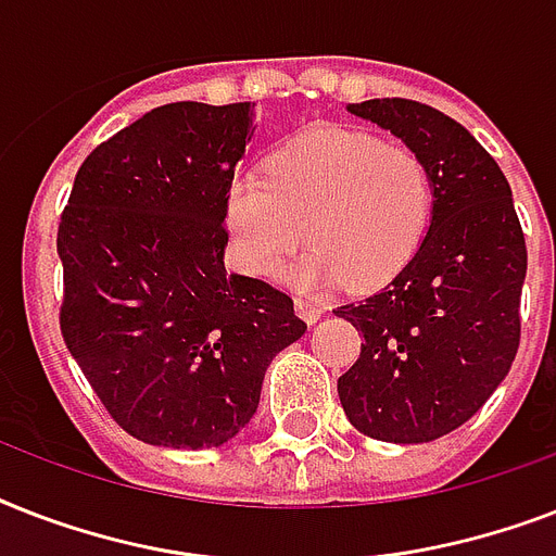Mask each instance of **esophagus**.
<instances>
[{"label":"esophagus","instance_id":"obj_1","mask_svg":"<svg viewBox=\"0 0 556 556\" xmlns=\"http://www.w3.org/2000/svg\"><path fill=\"white\" fill-rule=\"evenodd\" d=\"M294 308H296V314H300V317H303L305 323H317L323 317L320 305L312 303V300H303V296H296Z\"/></svg>","mask_w":556,"mask_h":556}]
</instances>
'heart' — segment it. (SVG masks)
Listing matches in <instances>:
<instances>
[{"instance_id":"obj_1","label":"heart","mask_w":556,"mask_h":556,"mask_svg":"<svg viewBox=\"0 0 556 556\" xmlns=\"http://www.w3.org/2000/svg\"><path fill=\"white\" fill-rule=\"evenodd\" d=\"M435 185L421 152L361 129H312L279 147L265 178L239 173L225 218L251 274L282 277L303 242L314 251L288 270L296 288L343 279L352 291L397 277L421 248Z\"/></svg>"}]
</instances>
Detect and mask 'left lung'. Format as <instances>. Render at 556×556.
<instances>
[{
	"label": "left lung",
	"instance_id": "8db88e82",
	"mask_svg": "<svg viewBox=\"0 0 556 556\" xmlns=\"http://www.w3.org/2000/svg\"><path fill=\"white\" fill-rule=\"evenodd\" d=\"M349 112L421 152L435 201L406 268L338 308L364 334L361 357L338 380L340 404L369 439L435 441L482 409L517 357L526 236L505 173L453 117L404 98Z\"/></svg>",
	"mask_w": 556,
	"mask_h": 556
}]
</instances>
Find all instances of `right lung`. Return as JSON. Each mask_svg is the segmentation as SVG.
I'll return each mask as SVG.
<instances>
[{"label":"right lung","instance_id":"1","mask_svg":"<svg viewBox=\"0 0 556 556\" xmlns=\"http://www.w3.org/2000/svg\"><path fill=\"white\" fill-rule=\"evenodd\" d=\"M251 103H167L83 161L60 216V331L106 413L155 447H222L270 361L305 334L294 300L225 270V199Z\"/></svg>","mask_w":556,"mask_h":556}]
</instances>
